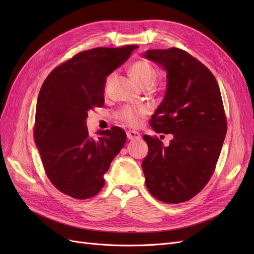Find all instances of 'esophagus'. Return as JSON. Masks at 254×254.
<instances>
[{"label": "esophagus", "mask_w": 254, "mask_h": 254, "mask_svg": "<svg viewBox=\"0 0 254 254\" xmlns=\"http://www.w3.org/2000/svg\"><path fill=\"white\" fill-rule=\"evenodd\" d=\"M127 137L129 140H135V139H140V133L137 131H134V130H128L127 131Z\"/></svg>", "instance_id": "1"}]
</instances>
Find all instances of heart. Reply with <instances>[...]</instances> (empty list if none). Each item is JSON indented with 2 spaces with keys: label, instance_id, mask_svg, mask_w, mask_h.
Listing matches in <instances>:
<instances>
[{
  "label": "heart",
  "instance_id": "heart-1",
  "mask_svg": "<svg viewBox=\"0 0 254 254\" xmlns=\"http://www.w3.org/2000/svg\"><path fill=\"white\" fill-rule=\"evenodd\" d=\"M128 72L130 77L133 79V81L140 86L141 88L145 89L148 88L156 80V70L148 61L146 60H136L133 64H130ZM113 78V74H110L108 78L106 80V88L111 82ZM146 113V109L144 107H123V108L118 113V119L123 123L130 126H135L139 124L140 119Z\"/></svg>",
  "mask_w": 254,
  "mask_h": 254
}]
</instances>
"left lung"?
<instances>
[{"instance_id":"left-lung-1","label":"left lung","mask_w":254,"mask_h":254,"mask_svg":"<svg viewBox=\"0 0 254 254\" xmlns=\"http://www.w3.org/2000/svg\"><path fill=\"white\" fill-rule=\"evenodd\" d=\"M143 56L167 71L165 96L150 126L174 135L167 147L157 136H143L145 183L158 200L181 203L206 186L216 167L227 133L220 90L209 68L186 51L148 50Z\"/></svg>"}]
</instances>
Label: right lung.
Instances as JSON below:
<instances>
[{
  "instance_id": "1",
  "label": "right lung",
  "mask_w": 254,
  "mask_h": 254,
  "mask_svg": "<svg viewBox=\"0 0 254 254\" xmlns=\"http://www.w3.org/2000/svg\"><path fill=\"white\" fill-rule=\"evenodd\" d=\"M137 45L95 48L59 64L42 83L34 124L35 143L48 178L61 193L89 199L105 186L104 174L126 142L118 126L89 136L88 111L105 103L107 76Z\"/></svg>"
}]
</instances>
